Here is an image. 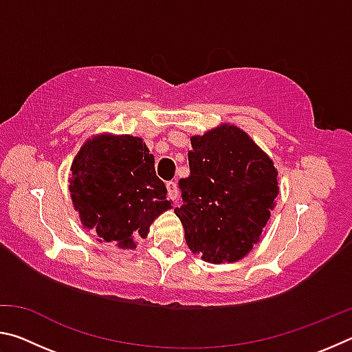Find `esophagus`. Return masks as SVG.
I'll return each instance as SVG.
<instances>
[{"label":"esophagus","instance_id":"esophagus-1","mask_svg":"<svg viewBox=\"0 0 352 352\" xmlns=\"http://www.w3.org/2000/svg\"><path fill=\"white\" fill-rule=\"evenodd\" d=\"M166 188H168V194L172 200L178 199V189H177V183L175 182H168L166 183Z\"/></svg>","mask_w":352,"mask_h":352}]
</instances>
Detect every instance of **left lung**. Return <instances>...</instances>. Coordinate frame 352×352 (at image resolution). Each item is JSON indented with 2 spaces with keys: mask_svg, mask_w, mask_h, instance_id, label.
<instances>
[{
  "mask_svg": "<svg viewBox=\"0 0 352 352\" xmlns=\"http://www.w3.org/2000/svg\"><path fill=\"white\" fill-rule=\"evenodd\" d=\"M183 205L175 208L192 253L212 264L247 256L270 219L279 192L269 155L236 126L222 124L190 138Z\"/></svg>",
  "mask_w": 352,
  "mask_h": 352,
  "instance_id": "8db88e82",
  "label": "left lung"
}]
</instances>
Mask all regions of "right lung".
<instances>
[{
	"mask_svg": "<svg viewBox=\"0 0 352 352\" xmlns=\"http://www.w3.org/2000/svg\"><path fill=\"white\" fill-rule=\"evenodd\" d=\"M71 200L83 228L102 242L136 248L160 214L169 210L168 189L155 174V158L138 136L99 135L71 164Z\"/></svg>",
	"mask_w": 352,
	"mask_h": 352,
	"instance_id": "obj_1",
	"label": "right lung"
}]
</instances>
